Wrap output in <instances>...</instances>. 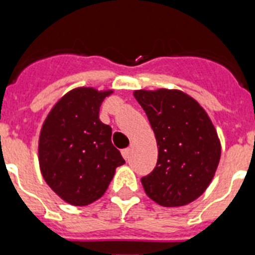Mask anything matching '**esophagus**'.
<instances>
[{"label":"esophagus","mask_w":255,"mask_h":255,"mask_svg":"<svg viewBox=\"0 0 255 255\" xmlns=\"http://www.w3.org/2000/svg\"><path fill=\"white\" fill-rule=\"evenodd\" d=\"M121 153H123L124 158L129 159V155H130V149H129V148H128V149H123V152H121Z\"/></svg>","instance_id":"obj_1"}]
</instances>
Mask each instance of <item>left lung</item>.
I'll use <instances>...</instances> for the list:
<instances>
[{"label":"left lung","instance_id":"left-lung-1","mask_svg":"<svg viewBox=\"0 0 255 255\" xmlns=\"http://www.w3.org/2000/svg\"><path fill=\"white\" fill-rule=\"evenodd\" d=\"M158 145L154 170L141 177L145 194L162 207H181L203 194L217 170L221 143L203 107L177 89L135 91Z\"/></svg>","mask_w":255,"mask_h":255}]
</instances>
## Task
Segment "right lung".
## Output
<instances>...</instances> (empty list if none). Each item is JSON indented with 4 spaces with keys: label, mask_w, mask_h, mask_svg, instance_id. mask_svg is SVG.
I'll list each match as a JSON object with an SVG mask.
<instances>
[{
    "label": "right lung",
    "mask_w": 255,
    "mask_h": 255,
    "mask_svg": "<svg viewBox=\"0 0 255 255\" xmlns=\"http://www.w3.org/2000/svg\"><path fill=\"white\" fill-rule=\"evenodd\" d=\"M114 91L91 87L67 92L49 111L40 129L38 158L42 176L71 206H88L107 190L125 163L111 141V126L100 120L103 100Z\"/></svg>",
    "instance_id": "add662e5"
}]
</instances>
